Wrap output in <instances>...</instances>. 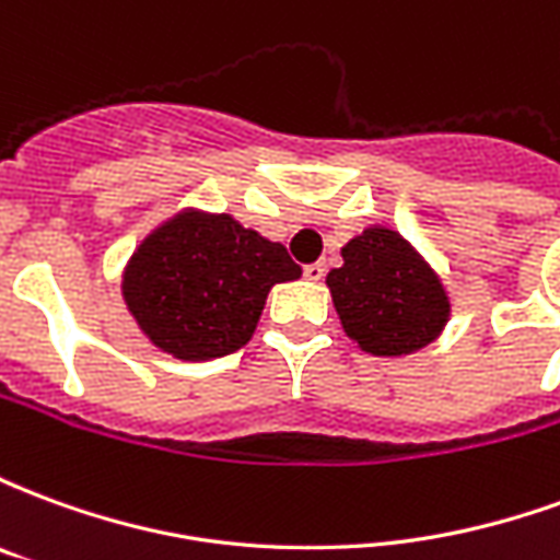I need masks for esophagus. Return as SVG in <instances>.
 Wrapping results in <instances>:
<instances>
[{"label": "esophagus", "instance_id": "obj_1", "mask_svg": "<svg viewBox=\"0 0 560 560\" xmlns=\"http://www.w3.org/2000/svg\"><path fill=\"white\" fill-rule=\"evenodd\" d=\"M303 272H305V279H308V281H320V279H324V272H327V267H324V264H308Z\"/></svg>", "mask_w": 560, "mask_h": 560}]
</instances>
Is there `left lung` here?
I'll return each instance as SVG.
<instances>
[{
	"label": "left lung",
	"mask_w": 560,
	"mask_h": 560,
	"mask_svg": "<svg viewBox=\"0 0 560 560\" xmlns=\"http://www.w3.org/2000/svg\"><path fill=\"white\" fill-rule=\"evenodd\" d=\"M327 288L341 329L372 357H411L444 332L453 303L444 281L399 231L369 224L341 245Z\"/></svg>",
	"instance_id": "1"
}]
</instances>
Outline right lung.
Wrapping results in <instances>:
<instances>
[{
	"label": "right lung",
	"instance_id": "obj_1",
	"mask_svg": "<svg viewBox=\"0 0 560 560\" xmlns=\"http://www.w3.org/2000/svg\"><path fill=\"white\" fill-rule=\"evenodd\" d=\"M303 276L281 243L231 212L179 209L143 236L122 269V300L159 351L203 363L255 336L272 284Z\"/></svg>",
	"mask_w": 560,
	"mask_h": 560
}]
</instances>
